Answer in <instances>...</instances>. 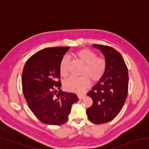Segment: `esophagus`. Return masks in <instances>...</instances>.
Instances as JSON below:
<instances>
[{"mask_svg": "<svg viewBox=\"0 0 149 149\" xmlns=\"http://www.w3.org/2000/svg\"><path fill=\"white\" fill-rule=\"evenodd\" d=\"M85 95H78L77 97H78V99H79V100H81L85 97Z\"/></svg>", "mask_w": 149, "mask_h": 149, "instance_id": "34e87169", "label": "esophagus"}]
</instances>
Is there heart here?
Masks as SVG:
<instances>
[{
  "mask_svg": "<svg viewBox=\"0 0 149 149\" xmlns=\"http://www.w3.org/2000/svg\"><path fill=\"white\" fill-rule=\"evenodd\" d=\"M75 56L84 64L81 77H70L64 81L65 89L70 91L81 93L89 87L90 80L93 83L99 81L106 72L107 62L102 57L89 49H82L75 53ZM68 58L64 56L60 63V72L63 76L68 74Z\"/></svg>",
  "mask_w": 149,
  "mask_h": 149,
  "instance_id": "obj_1",
  "label": "heart"
}]
</instances>
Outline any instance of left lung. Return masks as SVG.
<instances>
[{
	"mask_svg": "<svg viewBox=\"0 0 149 149\" xmlns=\"http://www.w3.org/2000/svg\"><path fill=\"white\" fill-rule=\"evenodd\" d=\"M104 56L107 70L104 76L92 87L87 95L93 104L86 110L88 119L96 124L110 122L117 116L127 99L128 70L124 60L114 48L93 45Z\"/></svg>",
	"mask_w": 149,
	"mask_h": 149,
	"instance_id": "left-lung-1",
	"label": "left lung"
}]
</instances>
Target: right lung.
<instances>
[{
  "label": "right lung",
  "instance_id": "1",
  "mask_svg": "<svg viewBox=\"0 0 149 149\" xmlns=\"http://www.w3.org/2000/svg\"><path fill=\"white\" fill-rule=\"evenodd\" d=\"M70 47H49L27 60L22 75V90L29 109L45 124L60 125L68 120L72 105L78 101L75 93L60 89V63Z\"/></svg>",
  "mask_w": 149,
  "mask_h": 149
}]
</instances>
